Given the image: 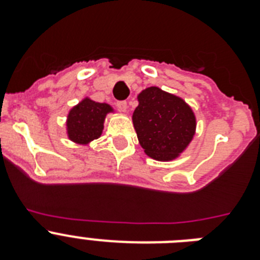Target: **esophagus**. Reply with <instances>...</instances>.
<instances>
[{"label": "esophagus", "instance_id": "obj_1", "mask_svg": "<svg viewBox=\"0 0 260 260\" xmlns=\"http://www.w3.org/2000/svg\"><path fill=\"white\" fill-rule=\"evenodd\" d=\"M117 107H118V109L121 110V112H126L128 108V104L127 102H117Z\"/></svg>", "mask_w": 260, "mask_h": 260}]
</instances>
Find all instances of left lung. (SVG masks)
<instances>
[{"label":"left lung","instance_id":"left-lung-1","mask_svg":"<svg viewBox=\"0 0 260 260\" xmlns=\"http://www.w3.org/2000/svg\"><path fill=\"white\" fill-rule=\"evenodd\" d=\"M133 123L139 143L155 160L177 157L191 142L195 116L182 99L150 87L138 96Z\"/></svg>","mask_w":260,"mask_h":260}]
</instances>
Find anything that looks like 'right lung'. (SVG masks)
<instances>
[{
	"label": "right lung",
	"instance_id": "obj_1",
	"mask_svg": "<svg viewBox=\"0 0 260 260\" xmlns=\"http://www.w3.org/2000/svg\"><path fill=\"white\" fill-rule=\"evenodd\" d=\"M112 112L108 104L84 99L70 110L68 116V134L77 143H88L102 135L107 113Z\"/></svg>",
	"mask_w": 260,
	"mask_h": 260
}]
</instances>
